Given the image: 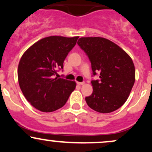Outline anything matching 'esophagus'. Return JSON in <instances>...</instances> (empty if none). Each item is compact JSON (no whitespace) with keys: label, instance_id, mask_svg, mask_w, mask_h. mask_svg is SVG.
Segmentation results:
<instances>
[{"label":"esophagus","instance_id":"34e87169","mask_svg":"<svg viewBox=\"0 0 152 152\" xmlns=\"http://www.w3.org/2000/svg\"><path fill=\"white\" fill-rule=\"evenodd\" d=\"M77 84L79 85V86H81V85L84 84V82H77Z\"/></svg>","mask_w":152,"mask_h":152}]
</instances>
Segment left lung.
<instances>
[{
    "mask_svg": "<svg viewBox=\"0 0 152 152\" xmlns=\"http://www.w3.org/2000/svg\"><path fill=\"white\" fill-rule=\"evenodd\" d=\"M78 45L88 56L93 76V93L85 100L99 113L112 112L126 102L135 81V68L129 56L112 41L102 37H84Z\"/></svg>",
    "mask_w": 152,
    "mask_h": 152,
    "instance_id": "left-lung-1",
    "label": "left lung"
}]
</instances>
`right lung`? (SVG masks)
I'll list each match as a JSON object with an SVG mask.
<instances>
[{
    "instance_id": "add662e5",
    "label": "right lung",
    "mask_w": 152,
    "mask_h": 152,
    "mask_svg": "<svg viewBox=\"0 0 152 152\" xmlns=\"http://www.w3.org/2000/svg\"><path fill=\"white\" fill-rule=\"evenodd\" d=\"M78 38H42L22 56L18 68L19 86L26 100L36 109L51 112L60 109L74 91L76 82L55 78V75L63 69L64 60Z\"/></svg>"
}]
</instances>
